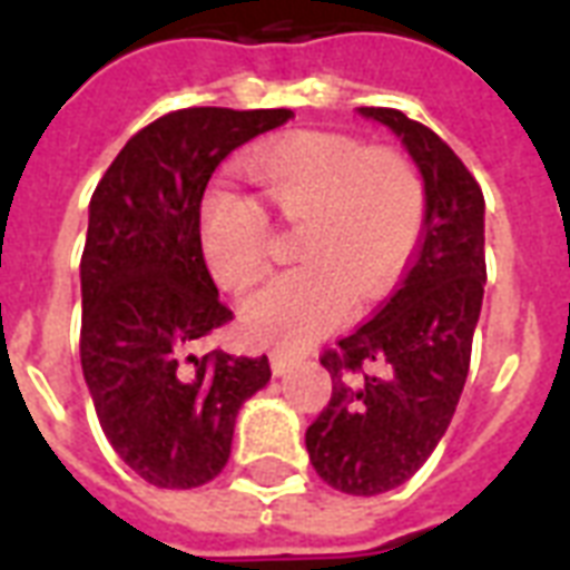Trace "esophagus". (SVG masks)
I'll use <instances>...</instances> for the list:
<instances>
[{"instance_id":"1","label":"esophagus","mask_w":570,"mask_h":570,"mask_svg":"<svg viewBox=\"0 0 570 570\" xmlns=\"http://www.w3.org/2000/svg\"><path fill=\"white\" fill-rule=\"evenodd\" d=\"M293 366H298V357H289L284 355V352H275V355H272V373L275 375H286Z\"/></svg>"}]
</instances>
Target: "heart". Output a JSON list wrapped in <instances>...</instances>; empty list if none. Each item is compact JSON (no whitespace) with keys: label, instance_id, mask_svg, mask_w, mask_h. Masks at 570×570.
Returning a JSON list of instances; mask_svg holds the SVG:
<instances>
[{"label":"heart","instance_id":"heart-1","mask_svg":"<svg viewBox=\"0 0 570 570\" xmlns=\"http://www.w3.org/2000/svg\"><path fill=\"white\" fill-rule=\"evenodd\" d=\"M245 171L286 224H302L295 257L304 266L242 302V328L259 343L304 346L337 328L355 293H387L423 233V177L396 150L302 129L257 147ZM197 236L206 266L227 289H245L266 272L268 222L250 197L224 186L206 191Z\"/></svg>","mask_w":570,"mask_h":570}]
</instances>
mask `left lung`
Segmentation results:
<instances>
[{"label":"left lung","instance_id":"obj_1","mask_svg":"<svg viewBox=\"0 0 570 570\" xmlns=\"http://www.w3.org/2000/svg\"><path fill=\"white\" fill-rule=\"evenodd\" d=\"M357 111L402 138L423 174V239L396 293L322 355L334 390L304 443L331 488L375 497L423 468L459 405L485 293V197L432 129L396 109Z\"/></svg>","mask_w":570,"mask_h":570}]
</instances>
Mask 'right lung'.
Returning a JSON list of instances; mask_svg holds the SVG:
<instances>
[{"instance_id":"1","label":"right lung","mask_w":570,"mask_h":570,"mask_svg":"<svg viewBox=\"0 0 570 570\" xmlns=\"http://www.w3.org/2000/svg\"><path fill=\"white\" fill-rule=\"evenodd\" d=\"M289 109L168 111L129 138L88 206L85 384L111 450L156 488L206 485L230 459L236 414L272 379L268 357L195 355L233 320L206 268L197 215L213 171Z\"/></svg>"}]
</instances>
